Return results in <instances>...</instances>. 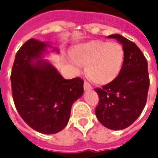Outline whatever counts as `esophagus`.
Segmentation results:
<instances>
[{"label": "esophagus", "instance_id": "esophagus-1", "mask_svg": "<svg viewBox=\"0 0 158 158\" xmlns=\"http://www.w3.org/2000/svg\"><path fill=\"white\" fill-rule=\"evenodd\" d=\"M83 88H84V89H85V90H90V89H92V87H91V85H90L89 83H88L87 81H84Z\"/></svg>", "mask_w": 158, "mask_h": 158}]
</instances>
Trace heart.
Segmentation results:
<instances>
[{"label":"heart","mask_w":158,"mask_h":158,"mask_svg":"<svg viewBox=\"0 0 158 158\" xmlns=\"http://www.w3.org/2000/svg\"><path fill=\"white\" fill-rule=\"evenodd\" d=\"M72 57L78 64L86 66V75L93 82L104 85L119 76L124 50L118 42L93 40L77 47L72 51Z\"/></svg>","instance_id":"heart-1"}]
</instances>
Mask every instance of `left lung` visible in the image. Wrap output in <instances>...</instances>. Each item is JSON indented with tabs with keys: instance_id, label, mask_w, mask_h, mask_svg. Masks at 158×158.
<instances>
[{
	"instance_id": "8db88e82",
	"label": "left lung",
	"mask_w": 158,
	"mask_h": 158,
	"mask_svg": "<svg viewBox=\"0 0 158 158\" xmlns=\"http://www.w3.org/2000/svg\"><path fill=\"white\" fill-rule=\"evenodd\" d=\"M109 37L123 45L124 60L116 79L102 88L95 89L99 96L95 113L103 126L123 130L140 116L145 106L150 83L147 61L134 42L116 34Z\"/></svg>"
}]
</instances>
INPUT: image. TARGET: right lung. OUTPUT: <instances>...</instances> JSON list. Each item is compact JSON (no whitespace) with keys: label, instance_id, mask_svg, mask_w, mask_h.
Returning <instances> with one entry per match:
<instances>
[{"label":"right lung","instance_id":"add662e5","mask_svg":"<svg viewBox=\"0 0 158 158\" xmlns=\"http://www.w3.org/2000/svg\"><path fill=\"white\" fill-rule=\"evenodd\" d=\"M48 44L34 38L17 51L11 73L12 94L22 119L42 134H56L69 123L73 102L83 94V79H65L41 57Z\"/></svg>","mask_w":158,"mask_h":158}]
</instances>
